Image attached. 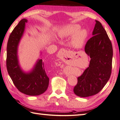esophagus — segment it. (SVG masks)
Returning <instances> with one entry per match:
<instances>
[{"instance_id":"esophagus-1","label":"esophagus","mask_w":120,"mask_h":120,"mask_svg":"<svg viewBox=\"0 0 120 120\" xmlns=\"http://www.w3.org/2000/svg\"><path fill=\"white\" fill-rule=\"evenodd\" d=\"M69 53V51L66 50H65L64 48L61 49L58 53L59 55H60V56H63V57H64V56H65V57H66V56H68Z\"/></svg>"}]
</instances>
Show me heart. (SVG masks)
Returning <instances> with one entry per match:
<instances>
[{
	"label": "heart",
	"mask_w": 120,
	"mask_h": 120,
	"mask_svg": "<svg viewBox=\"0 0 120 120\" xmlns=\"http://www.w3.org/2000/svg\"><path fill=\"white\" fill-rule=\"evenodd\" d=\"M81 26L79 24L68 25L62 28L59 32V36L60 38H67L72 36L71 43L72 46L80 48L83 45L88 37V32L85 29H81Z\"/></svg>",
	"instance_id": "1"
}]
</instances>
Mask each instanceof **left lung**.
<instances>
[{
    "mask_svg": "<svg viewBox=\"0 0 120 120\" xmlns=\"http://www.w3.org/2000/svg\"><path fill=\"white\" fill-rule=\"evenodd\" d=\"M93 37L87 41L85 52L91 58L89 67L78 78L74 93L80 97L95 95L101 91L110 78L113 57L112 45L102 24L95 20Z\"/></svg>",
    "mask_w": 120,
    "mask_h": 120,
    "instance_id": "8db88e82",
    "label": "left lung"
}]
</instances>
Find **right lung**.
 Masks as SVG:
<instances>
[{"label":"right lung","mask_w":120,"mask_h":120,"mask_svg":"<svg viewBox=\"0 0 120 120\" xmlns=\"http://www.w3.org/2000/svg\"><path fill=\"white\" fill-rule=\"evenodd\" d=\"M28 20L19 21L9 37L7 47L6 66L9 75L20 92L26 95L36 96L44 93L49 86V79L45 73L42 59H38L31 71L24 72L20 67L18 48Z\"/></svg>","instance_id":"add662e5"}]
</instances>
